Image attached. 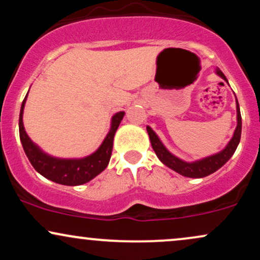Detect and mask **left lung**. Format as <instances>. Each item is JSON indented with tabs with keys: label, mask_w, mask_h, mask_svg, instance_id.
Wrapping results in <instances>:
<instances>
[{
	"label": "left lung",
	"mask_w": 260,
	"mask_h": 260,
	"mask_svg": "<svg viewBox=\"0 0 260 260\" xmlns=\"http://www.w3.org/2000/svg\"><path fill=\"white\" fill-rule=\"evenodd\" d=\"M216 74L221 77L225 82H228L225 74H223L219 68H216ZM236 110H237V127H236L234 136H232L231 140L228 143V145H226L221 151H219V153L210 155V156L204 157V159L193 161V162H187V161L181 160L180 157L175 156L174 154L170 153L168 149L165 148V145L161 143L157 134L155 133L150 127L147 126L151 147H153L155 154H156V156L159 157V160L164 164V165L172 169L174 171L177 172V174L184 176V177L202 178L205 177V176L214 174V172L217 171L220 168H222V166L228 162L230 157L234 155L236 149H237L238 143H240L241 132H242V118H241L240 105H238L237 99H236Z\"/></svg>",
	"instance_id": "left-lung-1"
}]
</instances>
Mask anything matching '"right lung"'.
I'll list each match as a JSON object with an SVG mask.
<instances>
[{
	"mask_svg": "<svg viewBox=\"0 0 260 260\" xmlns=\"http://www.w3.org/2000/svg\"><path fill=\"white\" fill-rule=\"evenodd\" d=\"M25 101L26 96L20 107L19 137L25 155L28 156L32 168L37 170L39 174L56 183L64 184V186H79L96 177L107 168L112 153L113 137L124 116L123 111L112 116L109 133L95 153L82 159H58V157H53L51 155L44 153L26 134L24 124H23V111H24Z\"/></svg>",
	"mask_w": 260,
	"mask_h": 260,
	"instance_id": "1",
	"label": "right lung"
}]
</instances>
